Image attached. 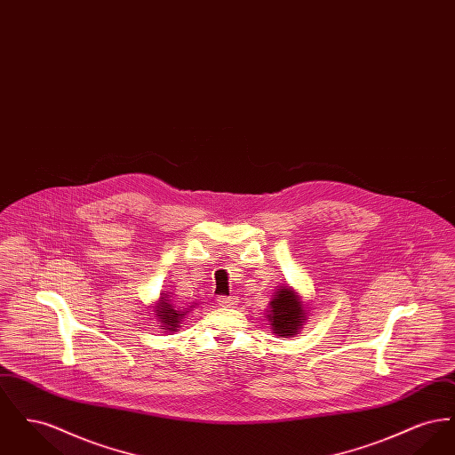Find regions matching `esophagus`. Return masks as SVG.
I'll return each instance as SVG.
<instances>
[{"instance_id":"34e87169","label":"esophagus","mask_w":455,"mask_h":455,"mask_svg":"<svg viewBox=\"0 0 455 455\" xmlns=\"http://www.w3.org/2000/svg\"><path fill=\"white\" fill-rule=\"evenodd\" d=\"M217 303L220 307H232L235 303V299H232V297H217Z\"/></svg>"}]
</instances>
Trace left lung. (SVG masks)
Masks as SVG:
<instances>
[{
	"label": "left lung",
	"mask_w": 455,
	"mask_h": 455,
	"mask_svg": "<svg viewBox=\"0 0 455 455\" xmlns=\"http://www.w3.org/2000/svg\"><path fill=\"white\" fill-rule=\"evenodd\" d=\"M266 319L269 327L278 336H295L299 334L303 323L307 321V310L300 300V295L290 286H278L273 300L269 302V310Z\"/></svg>",
	"instance_id": "1"
}]
</instances>
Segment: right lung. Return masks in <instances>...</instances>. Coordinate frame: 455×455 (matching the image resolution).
<instances>
[{
  "instance_id": "right-lung-1",
  "label": "right lung",
  "mask_w": 455,
  "mask_h": 455,
  "mask_svg": "<svg viewBox=\"0 0 455 455\" xmlns=\"http://www.w3.org/2000/svg\"><path fill=\"white\" fill-rule=\"evenodd\" d=\"M188 312V310H186ZM186 312L179 310L169 299L167 293H164L160 297V300L155 307V315L158 317V321L162 323L160 329H167V331H177V327L180 324V319L186 315Z\"/></svg>"
}]
</instances>
